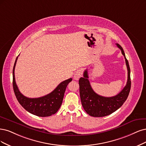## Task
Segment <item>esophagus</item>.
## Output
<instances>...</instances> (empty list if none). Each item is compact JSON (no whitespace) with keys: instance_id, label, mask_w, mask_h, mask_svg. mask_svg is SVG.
I'll list each match as a JSON object with an SVG mask.
<instances>
[{"instance_id":"obj_1","label":"esophagus","mask_w":146,"mask_h":146,"mask_svg":"<svg viewBox=\"0 0 146 146\" xmlns=\"http://www.w3.org/2000/svg\"><path fill=\"white\" fill-rule=\"evenodd\" d=\"M82 76V71L81 70H78L76 72H75L73 78L75 80H79V78H81Z\"/></svg>"}]
</instances>
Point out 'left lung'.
Listing matches in <instances>:
<instances>
[{
    "label": "left lung",
    "instance_id": "1",
    "mask_svg": "<svg viewBox=\"0 0 146 146\" xmlns=\"http://www.w3.org/2000/svg\"><path fill=\"white\" fill-rule=\"evenodd\" d=\"M125 60L127 68V82L124 88L117 95L112 97H104L98 95L92 89L88 80L87 69L84 72V77L79 80V93L82 107L87 113L93 117H103L109 115L120 108L126 101L130 90V69L127 59L122 46L116 44Z\"/></svg>",
    "mask_w": 146,
    "mask_h": 146
}]
</instances>
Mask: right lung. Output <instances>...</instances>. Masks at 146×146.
<instances>
[{"instance_id":"add662e5","label":"right lung","mask_w":146,"mask_h":146,"mask_svg":"<svg viewBox=\"0 0 146 146\" xmlns=\"http://www.w3.org/2000/svg\"><path fill=\"white\" fill-rule=\"evenodd\" d=\"M17 58L16 59L13 70V90L18 102L24 109L30 113L40 117L50 116L58 111L62 104L64 93L67 85L72 81V78L60 83L54 90L44 96L30 98L23 96L19 90L15 76V69Z\"/></svg>"}]
</instances>
